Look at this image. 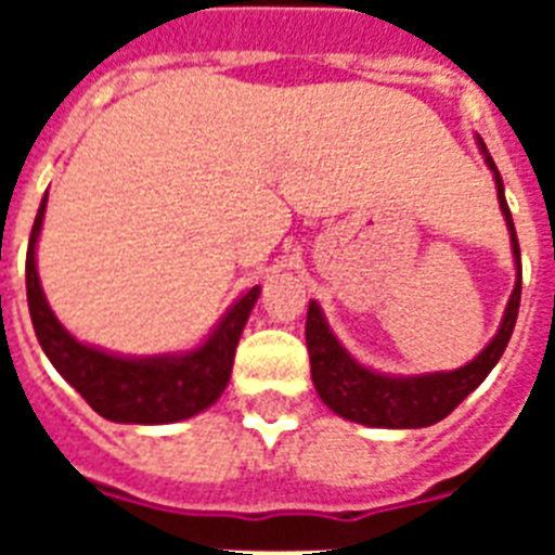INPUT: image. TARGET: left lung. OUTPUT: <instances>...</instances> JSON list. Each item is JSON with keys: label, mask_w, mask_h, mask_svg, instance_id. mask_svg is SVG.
Returning <instances> with one entry per match:
<instances>
[{"label": "left lung", "mask_w": 555, "mask_h": 555, "mask_svg": "<svg viewBox=\"0 0 555 555\" xmlns=\"http://www.w3.org/2000/svg\"><path fill=\"white\" fill-rule=\"evenodd\" d=\"M487 167L492 169L495 190H499V207L504 212L509 230V244L516 256V287L509 294L507 311L499 325V334L490 339V346L481 354L469 360L455 371H435V374H412V377H397V374H379L374 369H365L348 354L343 343L334 337V331L325 322L320 302L308 305V322H305V343L311 354V377L317 395L331 412H337L346 421L363 423V426H377V429H423L431 423L443 421L449 412H455L457 403L469 397L481 386L483 377L495 369V363L504 354L513 328H516L518 302H521V250H518L516 227L509 216L507 198H504V181L490 158V152L478 138Z\"/></svg>", "instance_id": "1"}]
</instances>
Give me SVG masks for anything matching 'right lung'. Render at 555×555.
I'll return each mask as SVG.
<instances>
[{
	"label": "right lung",
	"mask_w": 555,
	"mask_h": 555,
	"mask_svg": "<svg viewBox=\"0 0 555 555\" xmlns=\"http://www.w3.org/2000/svg\"><path fill=\"white\" fill-rule=\"evenodd\" d=\"M48 192L34 218L25 261L28 311L37 339L65 383H72L86 403L115 423H176L216 403L230 383L235 346L242 337L261 287L238 296L209 337L192 351L155 357H124L86 346L60 325L51 311L37 273V242L46 218Z\"/></svg>",
	"instance_id": "right-lung-1"
}]
</instances>
